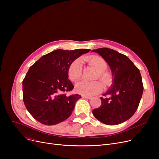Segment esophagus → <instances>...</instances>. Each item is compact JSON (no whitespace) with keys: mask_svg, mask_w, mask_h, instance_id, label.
<instances>
[{"mask_svg":"<svg viewBox=\"0 0 159 159\" xmlns=\"http://www.w3.org/2000/svg\"><path fill=\"white\" fill-rule=\"evenodd\" d=\"M82 98H87V99H91V98H92V97H91L84 96V95H82Z\"/></svg>","mask_w":159,"mask_h":159,"instance_id":"1","label":"esophagus"}]
</instances>
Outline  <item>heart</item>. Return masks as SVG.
<instances>
[{"label": "heart", "instance_id": "obj_1", "mask_svg": "<svg viewBox=\"0 0 159 159\" xmlns=\"http://www.w3.org/2000/svg\"><path fill=\"white\" fill-rule=\"evenodd\" d=\"M84 60L97 70L98 71L97 77L104 84H107L110 82V75L109 73L105 71L107 69V64L103 58L99 56H91L85 58ZM82 62L80 60H75L71 63L68 70L69 79L73 82H76L82 77ZM75 90L80 95L89 97L101 93L102 90V85L98 81L93 82L81 81L76 84Z\"/></svg>", "mask_w": 159, "mask_h": 159}]
</instances>
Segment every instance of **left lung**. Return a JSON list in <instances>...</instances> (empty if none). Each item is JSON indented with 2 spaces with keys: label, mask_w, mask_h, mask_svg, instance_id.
Wrapping results in <instances>:
<instances>
[{
  "label": "left lung",
  "mask_w": 159,
  "mask_h": 159,
  "mask_svg": "<svg viewBox=\"0 0 159 159\" xmlns=\"http://www.w3.org/2000/svg\"><path fill=\"white\" fill-rule=\"evenodd\" d=\"M110 66L113 84L101 97V106L92 111L95 117L107 125H117L134 115L143 93V84L139 70L129 58L112 49L102 48L93 49Z\"/></svg>",
  "instance_id": "left-lung-1"
}]
</instances>
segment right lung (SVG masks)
<instances>
[{
    "label": "right lung",
    "mask_w": 159,
    "mask_h": 159,
    "mask_svg": "<svg viewBox=\"0 0 159 159\" xmlns=\"http://www.w3.org/2000/svg\"><path fill=\"white\" fill-rule=\"evenodd\" d=\"M89 51L57 49L30 67L22 81V95L25 106L35 120L49 126L63 122L71 115L81 96L66 95L74 88L68 70L72 62Z\"/></svg>",
    "instance_id": "1"
}]
</instances>
